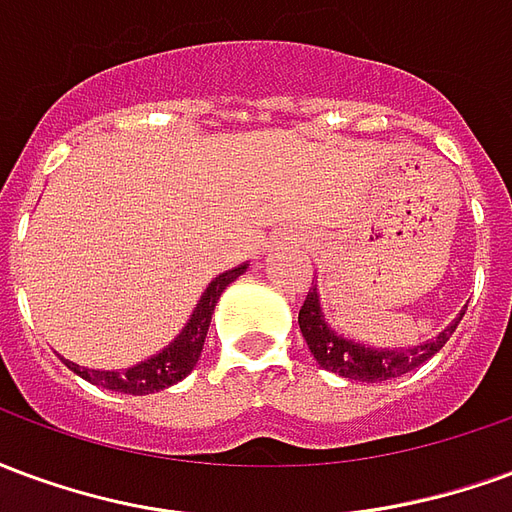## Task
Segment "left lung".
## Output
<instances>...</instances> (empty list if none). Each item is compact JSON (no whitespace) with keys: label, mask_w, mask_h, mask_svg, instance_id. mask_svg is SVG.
Wrapping results in <instances>:
<instances>
[{"label":"left lung","mask_w":512,"mask_h":512,"mask_svg":"<svg viewBox=\"0 0 512 512\" xmlns=\"http://www.w3.org/2000/svg\"><path fill=\"white\" fill-rule=\"evenodd\" d=\"M463 312L450 323L436 340L414 345V348H400V351H386V348H367L354 340H345L334 332L332 326L326 323L321 310V299H318V288H312L304 299V307L299 310V326L304 340L310 345L315 362L337 373V376L351 378V381H367V384H378V381H389V378H400L411 373L414 367L422 362H428L430 356L439 354L444 343L450 340V334L455 332V326L461 323Z\"/></svg>","instance_id":"1"}]
</instances>
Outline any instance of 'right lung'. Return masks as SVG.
Returning <instances> with one entry per match:
<instances>
[{
	"label": "right lung",
	"mask_w": 512,
	"mask_h": 512,
	"mask_svg": "<svg viewBox=\"0 0 512 512\" xmlns=\"http://www.w3.org/2000/svg\"><path fill=\"white\" fill-rule=\"evenodd\" d=\"M244 271L246 263L233 268V271H224V274L213 279L211 285L205 288V293H202L200 304L191 312L189 323L183 326V332L161 354L150 356L145 362L128 367V370H120V373L117 370H87V367L73 365L68 359H62V362L71 367L76 376H82L84 381L112 389V392H123V395H153V392H161L167 386L178 384V381L189 376L194 365H197V359H200L216 301L224 293V288L241 277Z\"/></svg>",
	"instance_id": "right-lung-1"
}]
</instances>
